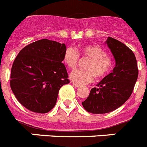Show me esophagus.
Returning a JSON list of instances; mask_svg holds the SVG:
<instances>
[{"instance_id": "esophagus-1", "label": "esophagus", "mask_w": 147, "mask_h": 147, "mask_svg": "<svg viewBox=\"0 0 147 147\" xmlns=\"http://www.w3.org/2000/svg\"><path fill=\"white\" fill-rule=\"evenodd\" d=\"M72 84L74 86H75V87H80V85H78V84H77V83H73L72 82Z\"/></svg>"}]
</instances>
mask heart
<instances>
[{"mask_svg":"<svg viewBox=\"0 0 147 147\" xmlns=\"http://www.w3.org/2000/svg\"><path fill=\"white\" fill-rule=\"evenodd\" d=\"M80 54L90 61L86 66L87 70L77 69L70 74V80L78 85L92 83L95 76L99 79L103 78L113 67V58L107 55L102 47L98 45H86L81 48L79 52L72 47H68L65 50L63 60L70 69L73 70L77 67Z\"/></svg>","mask_w":147,"mask_h":147,"instance_id":"heart-1","label":"heart"}]
</instances>
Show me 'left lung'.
Segmentation results:
<instances>
[{"label": "left lung", "mask_w": 147, "mask_h": 147, "mask_svg": "<svg viewBox=\"0 0 147 147\" xmlns=\"http://www.w3.org/2000/svg\"><path fill=\"white\" fill-rule=\"evenodd\" d=\"M115 59L113 71L92 88L89 97L82 102L90 113L105 114L121 106L133 92L138 77V67L134 52L115 38L105 42Z\"/></svg>", "instance_id": "left-lung-1"}]
</instances>
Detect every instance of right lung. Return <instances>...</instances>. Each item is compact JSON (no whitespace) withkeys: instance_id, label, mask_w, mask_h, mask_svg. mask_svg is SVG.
Returning a JSON list of instances; mask_svg holds the SVG:
<instances>
[{"instance_id":"1","label":"right lung","mask_w":147,"mask_h":147,"mask_svg":"<svg viewBox=\"0 0 147 147\" xmlns=\"http://www.w3.org/2000/svg\"><path fill=\"white\" fill-rule=\"evenodd\" d=\"M66 45L47 38L28 45L14 60L10 88L21 105L36 113L55 107L60 88L70 83L62 63Z\"/></svg>"}]
</instances>
